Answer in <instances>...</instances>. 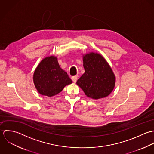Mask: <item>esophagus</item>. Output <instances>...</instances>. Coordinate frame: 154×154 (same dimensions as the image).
Instances as JSON below:
<instances>
[{
	"label": "esophagus",
	"instance_id": "esophagus-1",
	"mask_svg": "<svg viewBox=\"0 0 154 154\" xmlns=\"http://www.w3.org/2000/svg\"><path fill=\"white\" fill-rule=\"evenodd\" d=\"M77 78H78V75H75V76L72 77L71 79H72V82L74 83H75L77 82Z\"/></svg>",
	"mask_w": 154,
	"mask_h": 154
}]
</instances>
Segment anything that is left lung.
<instances>
[{
	"instance_id": "1",
	"label": "left lung",
	"mask_w": 154,
	"mask_h": 154,
	"mask_svg": "<svg viewBox=\"0 0 154 154\" xmlns=\"http://www.w3.org/2000/svg\"><path fill=\"white\" fill-rule=\"evenodd\" d=\"M85 72L77 85L86 95L94 99L108 96L113 91L116 77L106 60L99 54L90 53L83 56Z\"/></svg>"
}]
</instances>
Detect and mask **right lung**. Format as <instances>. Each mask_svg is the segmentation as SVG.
<instances>
[{
	"label": "right lung",
	"instance_id": "add662e5",
	"mask_svg": "<svg viewBox=\"0 0 154 154\" xmlns=\"http://www.w3.org/2000/svg\"><path fill=\"white\" fill-rule=\"evenodd\" d=\"M33 81L38 93L49 97L58 94L65 86L72 83L67 73L60 68L57 58L54 56L40 62L34 72Z\"/></svg>",
	"mask_w": 154,
	"mask_h": 154
}]
</instances>
